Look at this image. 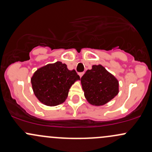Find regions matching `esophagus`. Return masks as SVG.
Wrapping results in <instances>:
<instances>
[{"instance_id": "1", "label": "esophagus", "mask_w": 152, "mask_h": 152, "mask_svg": "<svg viewBox=\"0 0 152 152\" xmlns=\"http://www.w3.org/2000/svg\"><path fill=\"white\" fill-rule=\"evenodd\" d=\"M83 74H84V73H79V76H80V77H81V76H83Z\"/></svg>"}]
</instances>
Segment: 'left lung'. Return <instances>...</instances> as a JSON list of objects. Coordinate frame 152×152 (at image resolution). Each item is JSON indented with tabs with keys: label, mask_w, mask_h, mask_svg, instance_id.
<instances>
[{
	"label": "left lung",
	"mask_w": 152,
	"mask_h": 152,
	"mask_svg": "<svg viewBox=\"0 0 152 152\" xmlns=\"http://www.w3.org/2000/svg\"><path fill=\"white\" fill-rule=\"evenodd\" d=\"M84 97L92 105H105L119 93V81L101 65H92L81 78Z\"/></svg>",
	"instance_id": "obj_1"
}]
</instances>
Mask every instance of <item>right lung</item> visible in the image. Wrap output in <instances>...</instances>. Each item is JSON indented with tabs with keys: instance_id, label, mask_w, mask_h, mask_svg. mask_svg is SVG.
Here are the masks:
<instances>
[{
	"instance_id": "obj_1",
	"label": "right lung",
	"mask_w": 152,
	"mask_h": 152,
	"mask_svg": "<svg viewBox=\"0 0 152 152\" xmlns=\"http://www.w3.org/2000/svg\"><path fill=\"white\" fill-rule=\"evenodd\" d=\"M80 77L75 70L68 69L65 63L57 61L41 67L31 77L32 88L38 100L48 106L65 102L69 89Z\"/></svg>"
}]
</instances>
